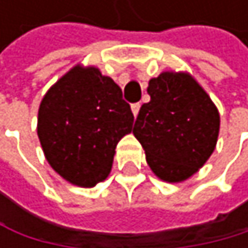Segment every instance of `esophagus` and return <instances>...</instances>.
Returning <instances> with one entry per match:
<instances>
[{"label": "esophagus", "mask_w": 248, "mask_h": 248, "mask_svg": "<svg viewBox=\"0 0 248 248\" xmlns=\"http://www.w3.org/2000/svg\"><path fill=\"white\" fill-rule=\"evenodd\" d=\"M140 107H141V104H140V102H137V104H132V106H131V108H132V113H134V116H135V117L138 116Z\"/></svg>", "instance_id": "obj_1"}]
</instances>
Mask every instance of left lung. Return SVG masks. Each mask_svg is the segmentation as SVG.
I'll return each instance as SVG.
<instances>
[{"instance_id":"1","label":"left lung","mask_w":248,"mask_h":248,"mask_svg":"<svg viewBox=\"0 0 248 248\" xmlns=\"http://www.w3.org/2000/svg\"><path fill=\"white\" fill-rule=\"evenodd\" d=\"M147 93L150 101L141 106L132 132L160 180L185 182L214 152L220 116L187 73L159 74L149 81Z\"/></svg>"}]
</instances>
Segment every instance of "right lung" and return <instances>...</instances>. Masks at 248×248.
<instances>
[{
	"mask_svg": "<svg viewBox=\"0 0 248 248\" xmlns=\"http://www.w3.org/2000/svg\"><path fill=\"white\" fill-rule=\"evenodd\" d=\"M134 114L113 78L76 65L44 95L37 132L50 167L71 185L93 187L111 171Z\"/></svg>",
	"mask_w": 248,
	"mask_h": 248,
	"instance_id": "right-lung-1",
	"label": "right lung"
}]
</instances>
